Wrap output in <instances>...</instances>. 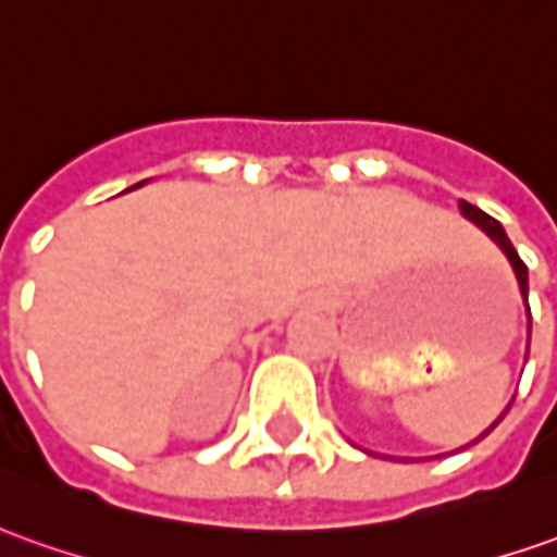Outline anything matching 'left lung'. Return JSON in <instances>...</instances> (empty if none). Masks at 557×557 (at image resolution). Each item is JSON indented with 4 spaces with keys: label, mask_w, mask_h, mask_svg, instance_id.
<instances>
[{
    "label": "left lung",
    "mask_w": 557,
    "mask_h": 557,
    "mask_svg": "<svg viewBox=\"0 0 557 557\" xmlns=\"http://www.w3.org/2000/svg\"><path fill=\"white\" fill-rule=\"evenodd\" d=\"M461 214H463V218H470V221H473V224H476V227L482 230V233H485V236H488V239L494 242V245H497L500 251H504L506 260H509V267H512V272H516V282H519L524 309H528V339H531V306H528V267H524V260H521L519 251L512 248V242H509V236H506V230L500 227V224H497V221H494L491 214H485L482 209H476V206H470V202H463V199H461ZM506 412H509V406L504 409V416H506ZM504 416L497 418V421H494V424H491L488 431L482 433V436H488V433L494 431V428H497L500 421H504ZM482 436H479V440H482ZM479 440H473V443H479ZM473 443H470V446H473Z\"/></svg>",
    "instance_id": "left-lung-1"
}]
</instances>
